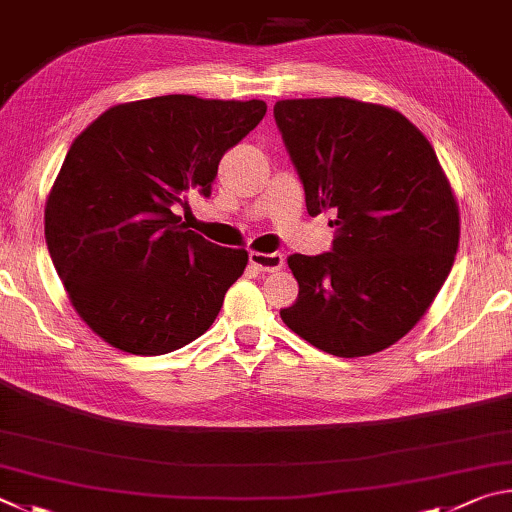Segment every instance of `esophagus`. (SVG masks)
I'll use <instances>...</instances> for the list:
<instances>
[{
  "label": "esophagus",
  "mask_w": 512,
  "mask_h": 512,
  "mask_svg": "<svg viewBox=\"0 0 512 512\" xmlns=\"http://www.w3.org/2000/svg\"><path fill=\"white\" fill-rule=\"evenodd\" d=\"M249 263L254 265L258 272H279L285 263V258H283V254H263V251H251Z\"/></svg>",
  "instance_id": "1"
}]
</instances>
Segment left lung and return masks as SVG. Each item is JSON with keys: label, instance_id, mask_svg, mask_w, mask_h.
I'll return each mask as SVG.
<instances>
[{"label": "left lung", "instance_id": "8db88e82", "mask_svg": "<svg viewBox=\"0 0 512 512\" xmlns=\"http://www.w3.org/2000/svg\"><path fill=\"white\" fill-rule=\"evenodd\" d=\"M310 215L337 211L333 251L288 256L299 297L283 324L337 357L380 353L414 328L454 265L459 204L407 116L355 98L274 105Z\"/></svg>", "mask_w": 512, "mask_h": 512}]
</instances>
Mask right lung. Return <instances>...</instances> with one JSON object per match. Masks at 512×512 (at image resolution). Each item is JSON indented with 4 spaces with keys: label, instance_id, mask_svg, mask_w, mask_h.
<instances>
[{
    "label": "right lung",
    "instance_id": "add662e5",
    "mask_svg": "<svg viewBox=\"0 0 512 512\" xmlns=\"http://www.w3.org/2000/svg\"><path fill=\"white\" fill-rule=\"evenodd\" d=\"M263 101L168 94L112 105L71 143L44 206V238L69 303L130 355L204 335L245 272L173 213L211 193L224 152L263 121Z\"/></svg>",
    "mask_w": 512,
    "mask_h": 512
}]
</instances>
